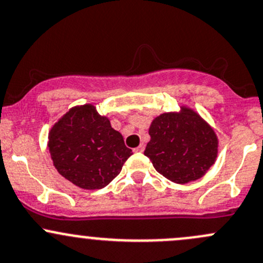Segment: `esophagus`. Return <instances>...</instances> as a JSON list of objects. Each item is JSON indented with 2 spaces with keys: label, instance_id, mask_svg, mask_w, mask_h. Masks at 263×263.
I'll list each match as a JSON object with an SVG mask.
<instances>
[{
  "label": "esophagus",
  "instance_id": "esophagus-1",
  "mask_svg": "<svg viewBox=\"0 0 263 263\" xmlns=\"http://www.w3.org/2000/svg\"><path fill=\"white\" fill-rule=\"evenodd\" d=\"M143 151H144V144H140V145H138L137 148H134L135 153H142Z\"/></svg>",
  "mask_w": 263,
  "mask_h": 263
}]
</instances>
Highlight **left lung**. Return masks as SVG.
Masks as SVG:
<instances>
[{"instance_id": "left-lung-1", "label": "left lung", "mask_w": 263, "mask_h": 263, "mask_svg": "<svg viewBox=\"0 0 263 263\" xmlns=\"http://www.w3.org/2000/svg\"><path fill=\"white\" fill-rule=\"evenodd\" d=\"M144 154L157 172L175 183L196 181L215 163L219 140L215 132L190 107L153 119Z\"/></svg>"}]
</instances>
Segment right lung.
Returning a JSON list of instances; mask_svg holds the SVG:
<instances>
[{"mask_svg":"<svg viewBox=\"0 0 263 263\" xmlns=\"http://www.w3.org/2000/svg\"><path fill=\"white\" fill-rule=\"evenodd\" d=\"M48 139L57 171L86 190L109 185L133 154L123 135L92 104L69 109L51 126Z\"/></svg>","mask_w":263,"mask_h":263,"instance_id":"1","label":"right lung"}]
</instances>
